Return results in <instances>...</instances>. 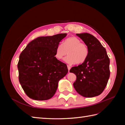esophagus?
Here are the masks:
<instances>
[{"label": "esophagus", "instance_id": "obj_1", "mask_svg": "<svg viewBox=\"0 0 125 125\" xmlns=\"http://www.w3.org/2000/svg\"><path fill=\"white\" fill-rule=\"evenodd\" d=\"M67 68H68V72H69V70H70L71 69V66H69V65H67Z\"/></svg>", "mask_w": 125, "mask_h": 125}]
</instances>
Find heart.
Listing matches in <instances>:
<instances>
[{
  "mask_svg": "<svg viewBox=\"0 0 125 125\" xmlns=\"http://www.w3.org/2000/svg\"><path fill=\"white\" fill-rule=\"evenodd\" d=\"M64 61L68 64H82L87 59L89 48L86 44L82 42L79 38L70 37L63 42V45H59L55 50L54 57L57 60H61L67 54Z\"/></svg>",
  "mask_w": 125,
  "mask_h": 125,
  "instance_id": "b5f03b06",
  "label": "heart"
}]
</instances>
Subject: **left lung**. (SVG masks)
Here are the masks:
<instances>
[{"mask_svg": "<svg viewBox=\"0 0 125 125\" xmlns=\"http://www.w3.org/2000/svg\"><path fill=\"white\" fill-rule=\"evenodd\" d=\"M89 48L87 59L69 72L77 76L74 88L86 98L98 96L103 93L110 77V60L106 49L99 40L88 33H77Z\"/></svg>", "mask_w": 125, "mask_h": 125, "instance_id": "obj_1", "label": "left lung"}]
</instances>
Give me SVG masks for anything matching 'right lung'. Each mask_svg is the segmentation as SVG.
Here are the masks:
<instances>
[{"mask_svg":"<svg viewBox=\"0 0 125 125\" xmlns=\"http://www.w3.org/2000/svg\"><path fill=\"white\" fill-rule=\"evenodd\" d=\"M67 33L37 37L26 46L19 56V80L30 98L48 100L54 95L58 82L67 74L65 63L55 58V50Z\"/></svg>","mask_w":125,"mask_h":125,"instance_id":"right-lung-1","label":"right lung"}]
</instances>
